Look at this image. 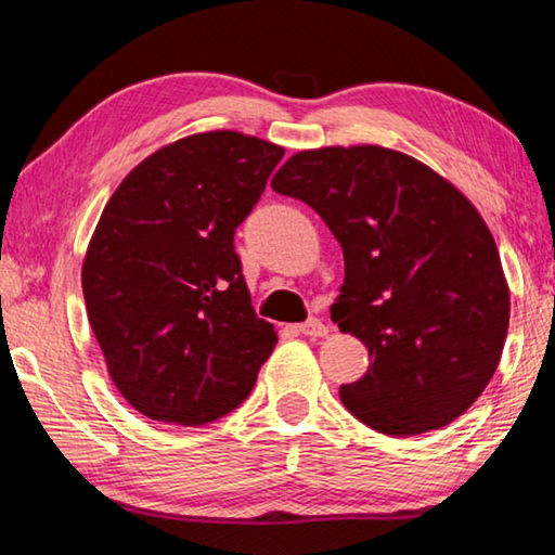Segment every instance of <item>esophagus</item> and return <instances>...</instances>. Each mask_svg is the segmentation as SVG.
I'll return each instance as SVG.
<instances>
[{"instance_id":"obj_1","label":"esophagus","mask_w":555,"mask_h":555,"mask_svg":"<svg viewBox=\"0 0 555 555\" xmlns=\"http://www.w3.org/2000/svg\"><path fill=\"white\" fill-rule=\"evenodd\" d=\"M297 332L305 334V336L317 338V336H326L328 334V326L322 322V319H307L305 324L297 326Z\"/></svg>"}]
</instances>
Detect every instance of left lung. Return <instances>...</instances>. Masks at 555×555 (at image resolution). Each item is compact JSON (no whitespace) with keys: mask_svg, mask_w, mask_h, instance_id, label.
I'll list each match as a JSON object with an SVG mask.
<instances>
[{"mask_svg":"<svg viewBox=\"0 0 555 555\" xmlns=\"http://www.w3.org/2000/svg\"><path fill=\"white\" fill-rule=\"evenodd\" d=\"M270 184L309 204L344 248L332 319L373 361L338 390L346 410L387 436L459 420L498 371L509 326V287L478 209L383 145L295 153Z\"/></svg>","mask_w":555,"mask_h":555,"instance_id":"obj_1","label":"left lung"}]
</instances>
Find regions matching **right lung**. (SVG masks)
<instances>
[{
  "mask_svg": "<svg viewBox=\"0 0 555 555\" xmlns=\"http://www.w3.org/2000/svg\"><path fill=\"white\" fill-rule=\"evenodd\" d=\"M285 149L194 133L126 175L82 262L87 319L133 410L202 426L246 400L278 334L258 319L233 250Z\"/></svg>",
  "mask_w": 555,
  "mask_h": 555,
  "instance_id": "obj_1",
  "label": "right lung"
}]
</instances>
